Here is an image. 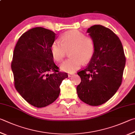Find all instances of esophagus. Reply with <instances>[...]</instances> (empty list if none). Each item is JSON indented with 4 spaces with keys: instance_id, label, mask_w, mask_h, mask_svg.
<instances>
[{
    "instance_id": "34e87169",
    "label": "esophagus",
    "mask_w": 135,
    "mask_h": 135,
    "mask_svg": "<svg viewBox=\"0 0 135 135\" xmlns=\"http://www.w3.org/2000/svg\"><path fill=\"white\" fill-rule=\"evenodd\" d=\"M74 75V74H68V77H72V76Z\"/></svg>"
}]
</instances>
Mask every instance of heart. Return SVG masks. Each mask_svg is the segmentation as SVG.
Returning <instances> with one entry per match:
<instances>
[{
  "mask_svg": "<svg viewBox=\"0 0 135 135\" xmlns=\"http://www.w3.org/2000/svg\"><path fill=\"white\" fill-rule=\"evenodd\" d=\"M70 51L71 58L61 65V70L73 73L91 60L95 51L94 40L77 30L65 32L61 37V42L55 41L51 46L54 59L61 62Z\"/></svg>",
  "mask_w": 135,
  "mask_h": 135,
  "instance_id": "heart-1",
  "label": "heart"
}]
</instances>
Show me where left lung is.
<instances>
[{
  "label": "left lung",
  "instance_id": "obj_1",
  "mask_svg": "<svg viewBox=\"0 0 135 135\" xmlns=\"http://www.w3.org/2000/svg\"><path fill=\"white\" fill-rule=\"evenodd\" d=\"M87 32L95 51L87 67L77 73L81 81L77 93L81 101L96 106L111 99L120 86L126 57L120 40L110 29L95 25Z\"/></svg>",
  "mask_w": 135,
  "mask_h": 135
}]
</instances>
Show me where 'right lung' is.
Returning <instances> with one entry per match:
<instances>
[{
  "instance_id": "obj_1",
  "label": "right lung",
  "mask_w": 135,
  "mask_h": 135,
  "mask_svg": "<svg viewBox=\"0 0 135 135\" xmlns=\"http://www.w3.org/2000/svg\"><path fill=\"white\" fill-rule=\"evenodd\" d=\"M56 33L42 27L23 33L14 49L11 68L16 90L38 108L47 106L60 95V86L68 77L54 62L51 46ZM52 72V73H51Z\"/></svg>"
}]
</instances>
